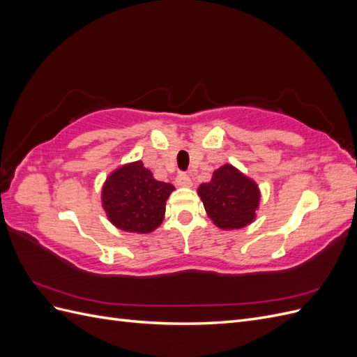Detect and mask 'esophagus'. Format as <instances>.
<instances>
[{"label": "esophagus", "mask_w": 357, "mask_h": 357, "mask_svg": "<svg viewBox=\"0 0 357 357\" xmlns=\"http://www.w3.org/2000/svg\"><path fill=\"white\" fill-rule=\"evenodd\" d=\"M176 181H177V185L181 188H192L193 186V181L188 174H180Z\"/></svg>", "instance_id": "1"}]
</instances>
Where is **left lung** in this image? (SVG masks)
<instances>
[{
	"instance_id": "left-lung-1",
	"label": "left lung",
	"mask_w": 357,
	"mask_h": 357,
	"mask_svg": "<svg viewBox=\"0 0 357 357\" xmlns=\"http://www.w3.org/2000/svg\"><path fill=\"white\" fill-rule=\"evenodd\" d=\"M198 197L218 228L234 231L255 222L261 204V189L243 171L225 164L213 172L208 183L199 185Z\"/></svg>"
}]
</instances>
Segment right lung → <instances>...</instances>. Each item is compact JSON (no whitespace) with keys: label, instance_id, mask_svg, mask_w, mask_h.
<instances>
[{"label":"right lung","instance_id":"add662e5","mask_svg":"<svg viewBox=\"0 0 357 357\" xmlns=\"http://www.w3.org/2000/svg\"><path fill=\"white\" fill-rule=\"evenodd\" d=\"M174 189L171 183L156 180L142 160H134L107 176L101 205L117 229L150 234L164 220L167 199Z\"/></svg>","mask_w":357,"mask_h":357}]
</instances>
